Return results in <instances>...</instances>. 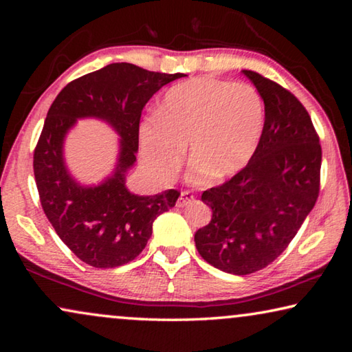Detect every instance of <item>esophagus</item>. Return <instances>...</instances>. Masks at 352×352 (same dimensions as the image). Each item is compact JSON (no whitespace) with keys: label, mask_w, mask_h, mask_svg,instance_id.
<instances>
[{"label":"esophagus","mask_w":352,"mask_h":352,"mask_svg":"<svg viewBox=\"0 0 352 352\" xmlns=\"http://www.w3.org/2000/svg\"><path fill=\"white\" fill-rule=\"evenodd\" d=\"M194 201H195V195L190 192V190H182L180 199H178V201H177V206L178 208H183V206L192 205Z\"/></svg>","instance_id":"obj_1"}]
</instances>
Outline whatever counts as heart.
Here are the masks:
<instances>
[{
	"label": "heart",
	"instance_id": "1",
	"mask_svg": "<svg viewBox=\"0 0 352 352\" xmlns=\"http://www.w3.org/2000/svg\"><path fill=\"white\" fill-rule=\"evenodd\" d=\"M264 100L253 85L195 77L164 94L158 116L140 127L141 157L157 174L188 163L206 182H222L245 168L264 130Z\"/></svg>",
	"mask_w": 352,
	"mask_h": 352
}]
</instances>
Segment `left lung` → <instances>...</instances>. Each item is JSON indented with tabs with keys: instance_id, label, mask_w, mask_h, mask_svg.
Wrapping results in <instances>:
<instances>
[{
	"instance_id": "left-lung-1",
	"label": "left lung",
	"mask_w": 352,
	"mask_h": 352,
	"mask_svg": "<svg viewBox=\"0 0 352 352\" xmlns=\"http://www.w3.org/2000/svg\"><path fill=\"white\" fill-rule=\"evenodd\" d=\"M242 73L264 99V130L245 168L201 194L212 217L194 236L201 258L233 275L264 269L287 248L318 199L321 169L305 105L275 80Z\"/></svg>"
}]
</instances>
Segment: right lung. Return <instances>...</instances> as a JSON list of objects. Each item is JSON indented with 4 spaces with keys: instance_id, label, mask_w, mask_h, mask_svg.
<instances>
[{
    "instance_id": "obj_1",
    "label": "right lung",
    "mask_w": 352,
    "mask_h": 352,
    "mask_svg": "<svg viewBox=\"0 0 352 352\" xmlns=\"http://www.w3.org/2000/svg\"><path fill=\"white\" fill-rule=\"evenodd\" d=\"M183 76L111 63L71 80L47 110L34 148L40 204L58 237L85 264L115 269L133 261L152 236L153 220L175 206L178 190L141 197L126 189L124 174L136 162L140 119L147 100ZM83 116L109 120L123 140L116 175L96 188L77 185L61 158L64 133L76 117Z\"/></svg>"
}]
</instances>
